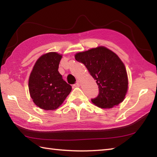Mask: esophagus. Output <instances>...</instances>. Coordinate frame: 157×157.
Wrapping results in <instances>:
<instances>
[{
  "mask_svg": "<svg viewBox=\"0 0 157 157\" xmlns=\"http://www.w3.org/2000/svg\"><path fill=\"white\" fill-rule=\"evenodd\" d=\"M79 85H80V81L78 80V81H76V83H75V85H74L73 86H74V87H79Z\"/></svg>",
  "mask_w": 157,
  "mask_h": 157,
  "instance_id": "obj_1",
  "label": "esophagus"
}]
</instances>
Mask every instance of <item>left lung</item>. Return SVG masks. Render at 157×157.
Wrapping results in <instances>:
<instances>
[{
  "label": "left lung",
  "instance_id": "1",
  "mask_svg": "<svg viewBox=\"0 0 157 157\" xmlns=\"http://www.w3.org/2000/svg\"><path fill=\"white\" fill-rule=\"evenodd\" d=\"M75 59L83 63L96 80L99 93L91 99L94 105L109 109L123 101L128 90V76L124 65L115 53L100 46L78 52Z\"/></svg>",
  "mask_w": 157,
  "mask_h": 157
}]
</instances>
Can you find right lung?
I'll return each instance as SVG.
<instances>
[{"label": "right lung", "instance_id": "add662e5", "mask_svg": "<svg viewBox=\"0 0 157 157\" xmlns=\"http://www.w3.org/2000/svg\"><path fill=\"white\" fill-rule=\"evenodd\" d=\"M62 56L52 52L38 59L29 76V90L35 105L44 110H55L69 95L72 87L58 71Z\"/></svg>", "mask_w": 157, "mask_h": 157}]
</instances>
